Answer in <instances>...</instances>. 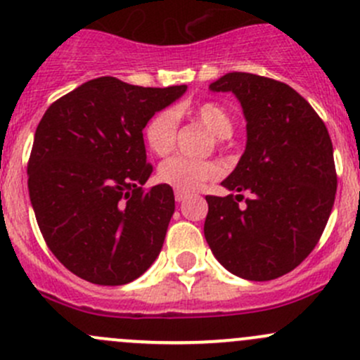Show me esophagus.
Segmentation results:
<instances>
[{
  "label": "esophagus",
  "mask_w": 360,
  "mask_h": 360,
  "mask_svg": "<svg viewBox=\"0 0 360 360\" xmlns=\"http://www.w3.org/2000/svg\"><path fill=\"white\" fill-rule=\"evenodd\" d=\"M187 195H188V192H185V191H175V199L179 202H181L184 201V199H187Z\"/></svg>",
  "instance_id": "34e87169"
}]
</instances>
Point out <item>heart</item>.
Segmentation results:
<instances>
[{"label":"heart","instance_id":"b5f03b06","mask_svg":"<svg viewBox=\"0 0 360 360\" xmlns=\"http://www.w3.org/2000/svg\"><path fill=\"white\" fill-rule=\"evenodd\" d=\"M176 115H185L205 126L217 141H220V138L229 136L233 131L231 113L227 112L226 106L217 101L195 103L188 108H179L176 112L169 108L159 110L148 119L143 129L145 143L155 155H161V158L168 155L175 147L176 133H179ZM217 175H219V166L215 162L184 158V155L169 158L158 169V179L162 184L185 192L195 191L206 181L217 179Z\"/></svg>","mask_w":360,"mask_h":360}]
</instances>
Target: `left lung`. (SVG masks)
<instances>
[{
    "instance_id": "left-lung-1",
    "label": "left lung",
    "mask_w": 360,
    "mask_h": 360,
    "mask_svg": "<svg viewBox=\"0 0 360 360\" xmlns=\"http://www.w3.org/2000/svg\"><path fill=\"white\" fill-rule=\"evenodd\" d=\"M210 89L240 99L247 148L222 181L238 194L206 195L205 238L233 275L275 280L297 268L326 229L338 185L333 141L319 113L283 82L233 71Z\"/></svg>"
}]
</instances>
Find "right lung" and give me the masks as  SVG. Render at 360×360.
<instances>
[{
  "mask_svg": "<svg viewBox=\"0 0 360 360\" xmlns=\"http://www.w3.org/2000/svg\"><path fill=\"white\" fill-rule=\"evenodd\" d=\"M185 85L140 87L115 77L89 80L52 103L34 133L27 187L52 254L96 285L143 275L175 212L169 185L143 188V127Z\"/></svg>",
  "mask_w": 360,
  "mask_h": 360,
  "instance_id": "right-lung-1",
  "label": "right lung"
}]
</instances>
